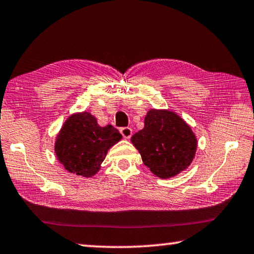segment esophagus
Instances as JSON below:
<instances>
[{
	"mask_svg": "<svg viewBox=\"0 0 254 254\" xmlns=\"http://www.w3.org/2000/svg\"><path fill=\"white\" fill-rule=\"evenodd\" d=\"M120 133L124 136V138H130L131 135H133V130L129 127H123L120 128Z\"/></svg>",
	"mask_w": 254,
	"mask_h": 254,
	"instance_id": "esophagus-1",
	"label": "esophagus"
}]
</instances>
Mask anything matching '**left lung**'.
Wrapping results in <instances>:
<instances>
[{
	"instance_id": "left-lung-1",
	"label": "left lung",
	"mask_w": 254,
	"mask_h": 254,
	"mask_svg": "<svg viewBox=\"0 0 254 254\" xmlns=\"http://www.w3.org/2000/svg\"><path fill=\"white\" fill-rule=\"evenodd\" d=\"M130 141L145 166L160 179L173 178L187 170L197 150V137L191 127L170 110H149L144 128Z\"/></svg>"
}]
</instances>
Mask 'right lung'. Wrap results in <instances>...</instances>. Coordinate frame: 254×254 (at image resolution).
Wrapping results in <instances>:
<instances>
[{
    "instance_id": "add662e5",
    "label": "right lung",
    "mask_w": 254,
    "mask_h": 254,
    "mask_svg": "<svg viewBox=\"0 0 254 254\" xmlns=\"http://www.w3.org/2000/svg\"><path fill=\"white\" fill-rule=\"evenodd\" d=\"M123 136L112 125L101 127L89 112L69 116L55 142V153L66 171L91 178L100 171L109 149Z\"/></svg>"
}]
</instances>
